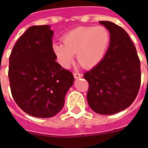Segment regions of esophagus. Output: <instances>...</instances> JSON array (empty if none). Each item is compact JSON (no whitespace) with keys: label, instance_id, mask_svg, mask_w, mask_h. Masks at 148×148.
<instances>
[{"label":"esophagus","instance_id":"34e87169","mask_svg":"<svg viewBox=\"0 0 148 148\" xmlns=\"http://www.w3.org/2000/svg\"><path fill=\"white\" fill-rule=\"evenodd\" d=\"M74 78H80V77H82V74H80V73H77V72H75V73H74Z\"/></svg>","mask_w":148,"mask_h":148}]
</instances>
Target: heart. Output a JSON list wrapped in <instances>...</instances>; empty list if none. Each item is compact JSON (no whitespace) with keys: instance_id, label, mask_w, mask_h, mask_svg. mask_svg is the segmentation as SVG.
I'll list each match as a JSON object with an SVG mask.
<instances>
[{"instance_id":"1","label":"heart","mask_w":148,"mask_h":148,"mask_svg":"<svg viewBox=\"0 0 148 148\" xmlns=\"http://www.w3.org/2000/svg\"><path fill=\"white\" fill-rule=\"evenodd\" d=\"M109 39L106 27H80L65 35L63 43L54 42L52 49L62 67H69L76 54L77 62L83 67L92 68L104 58Z\"/></svg>"}]
</instances>
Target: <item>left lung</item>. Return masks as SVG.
<instances>
[{"instance_id": "1", "label": "left lung", "mask_w": 148, "mask_h": 148, "mask_svg": "<svg viewBox=\"0 0 148 148\" xmlns=\"http://www.w3.org/2000/svg\"><path fill=\"white\" fill-rule=\"evenodd\" d=\"M110 33L107 52L96 66L84 74L89 82L87 101L93 111L111 115L136 99L141 82L140 62L128 34L110 21H100Z\"/></svg>"}]
</instances>
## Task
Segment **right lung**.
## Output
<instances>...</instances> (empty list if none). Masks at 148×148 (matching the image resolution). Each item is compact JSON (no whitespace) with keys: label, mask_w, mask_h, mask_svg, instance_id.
Instances as JSON below:
<instances>
[{"label":"right lung","mask_w":148,"mask_h":148,"mask_svg":"<svg viewBox=\"0 0 148 148\" xmlns=\"http://www.w3.org/2000/svg\"><path fill=\"white\" fill-rule=\"evenodd\" d=\"M53 34L49 25L32 26L19 38L9 58L12 97L23 111L36 117L59 112L74 83L72 73L55 61Z\"/></svg>","instance_id":"1"}]
</instances>
